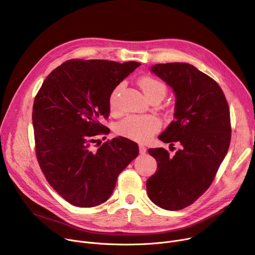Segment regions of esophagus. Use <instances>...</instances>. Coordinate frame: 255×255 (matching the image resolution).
I'll return each mask as SVG.
<instances>
[{
    "label": "esophagus",
    "mask_w": 255,
    "mask_h": 255,
    "mask_svg": "<svg viewBox=\"0 0 255 255\" xmlns=\"http://www.w3.org/2000/svg\"><path fill=\"white\" fill-rule=\"evenodd\" d=\"M139 152L141 155H144L146 152V147L143 144H139Z\"/></svg>",
    "instance_id": "1"
}]
</instances>
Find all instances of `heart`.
Wrapping results in <instances>:
<instances>
[{
  "label": "heart",
  "instance_id": "obj_1",
  "mask_svg": "<svg viewBox=\"0 0 255 255\" xmlns=\"http://www.w3.org/2000/svg\"><path fill=\"white\" fill-rule=\"evenodd\" d=\"M138 85L147 99L155 96L164 97L166 93V86L159 81L151 77H141L138 80ZM122 90V85L117 86L110 95L109 107L112 113H116L119 109L118 97ZM161 128V121L154 116H131L125 118L119 122L115 131L120 136L136 140L146 141Z\"/></svg>",
  "mask_w": 255,
  "mask_h": 255
}]
</instances>
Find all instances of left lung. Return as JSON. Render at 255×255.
<instances>
[{
    "label": "left lung",
    "instance_id": "obj_1",
    "mask_svg": "<svg viewBox=\"0 0 255 255\" xmlns=\"http://www.w3.org/2000/svg\"><path fill=\"white\" fill-rule=\"evenodd\" d=\"M150 72L175 94L174 121L159 139L180 148L173 157L163 147L148 149L158 167L146 180V192L157 206L180 210L206 192L227 155L230 110L218 84L192 64L159 63Z\"/></svg>",
    "mask_w": 255,
    "mask_h": 255
}]
</instances>
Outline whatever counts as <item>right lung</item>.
<instances>
[{"label": "right lung", "instance_id": "obj_1", "mask_svg": "<svg viewBox=\"0 0 255 255\" xmlns=\"http://www.w3.org/2000/svg\"><path fill=\"white\" fill-rule=\"evenodd\" d=\"M139 62L69 60L51 73L32 108L36 152L49 184L69 203L94 207L113 194L118 175L138 156V145L115 137L95 148L107 133L113 90Z\"/></svg>", "mask_w": 255, "mask_h": 255}]
</instances>
